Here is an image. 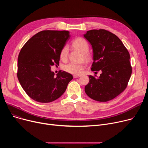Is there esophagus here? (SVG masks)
Listing matches in <instances>:
<instances>
[{
    "label": "esophagus",
    "instance_id": "34e87169",
    "mask_svg": "<svg viewBox=\"0 0 148 148\" xmlns=\"http://www.w3.org/2000/svg\"><path fill=\"white\" fill-rule=\"evenodd\" d=\"M80 76H81L80 75H76V74H75V75H73L74 78H78V77H80Z\"/></svg>",
    "mask_w": 148,
    "mask_h": 148
}]
</instances>
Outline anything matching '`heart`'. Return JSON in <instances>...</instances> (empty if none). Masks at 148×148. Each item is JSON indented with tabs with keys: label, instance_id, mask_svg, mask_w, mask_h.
I'll list each match as a JSON object with an SVG mask.
<instances>
[{
	"label": "heart",
	"instance_id": "heart-1",
	"mask_svg": "<svg viewBox=\"0 0 148 148\" xmlns=\"http://www.w3.org/2000/svg\"><path fill=\"white\" fill-rule=\"evenodd\" d=\"M72 45L76 49L79 50L80 52L85 54L89 51V44L88 42L82 38H77L72 42ZM69 52V48L68 45H65L62 48L60 57L62 60H65L67 58ZM84 68V65L82 64H77L75 62H71L65 65L64 69L66 71L71 74H80Z\"/></svg>",
	"mask_w": 148,
	"mask_h": 148
}]
</instances>
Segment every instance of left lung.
I'll return each instance as SVG.
<instances>
[{
  "label": "left lung",
  "instance_id": "left-lung-1",
  "mask_svg": "<svg viewBox=\"0 0 148 148\" xmlns=\"http://www.w3.org/2000/svg\"><path fill=\"white\" fill-rule=\"evenodd\" d=\"M93 50L91 70L101 71L99 77L89 75L84 91L90 98L106 102L127 88L132 73L130 54L120 39L104 29L90 30L83 35Z\"/></svg>",
  "mask_w": 148,
  "mask_h": 148
}]
</instances>
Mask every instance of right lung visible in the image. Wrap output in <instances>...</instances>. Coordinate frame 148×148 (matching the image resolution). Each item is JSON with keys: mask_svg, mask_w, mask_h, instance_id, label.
I'll return each mask as SVG.
<instances>
[{"mask_svg": "<svg viewBox=\"0 0 148 148\" xmlns=\"http://www.w3.org/2000/svg\"><path fill=\"white\" fill-rule=\"evenodd\" d=\"M71 37L66 30H43L23 47L18 58L17 77L29 97L50 103L63 95L73 75L64 71L56 76L51 66L59 64L62 48Z\"/></svg>", "mask_w": 148, "mask_h": 148, "instance_id": "1", "label": "right lung"}]
</instances>
